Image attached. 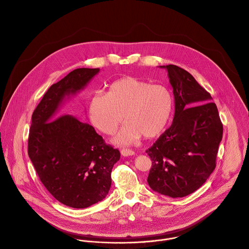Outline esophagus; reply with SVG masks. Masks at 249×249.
Wrapping results in <instances>:
<instances>
[{"mask_svg":"<svg viewBox=\"0 0 249 249\" xmlns=\"http://www.w3.org/2000/svg\"><path fill=\"white\" fill-rule=\"evenodd\" d=\"M121 154H122V156H124V157H130V156L135 155V153H134L133 151L129 150V149H123V150L121 151Z\"/></svg>","mask_w":249,"mask_h":249,"instance_id":"esophagus-1","label":"esophagus"}]
</instances>
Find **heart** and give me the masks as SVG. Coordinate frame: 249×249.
<instances>
[{"label": "heart", "instance_id": "1", "mask_svg": "<svg viewBox=\"0 0 249 249\" xmlns=\"http://www.w3.org/2000/svg\"><path fill=\"white\" fill-rule=\"evenodd\" d=\"M171 90L135 77H124L111 84L106 93H95L89 103L91 124L104 134H113L123 119L126 122L113 142L128 146L141 136L150 139L165 129L173 112Z\"/></svg>", "mask_w": 249, "mask_h": 249}]
</instances>
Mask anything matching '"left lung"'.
Masks as SVG:
<instances>
[{"instance_id": "1", "label": "left lung", "mask_w": 249, "mask_h": 249, "mask_svg": "<svg viewBox=\"0 0 249 249\" xmlns=\"http://www.w3.org/2000/svg\"><path fill=\"white\" fill-rule=\"evenodd\" d=\"M175 97L171 126L146 151L150 187L172 198L200 188L215 168L223 125L211 94L183 69L162 66Z\"/></svg>"}]
</instances>
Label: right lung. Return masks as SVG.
<instances>
[{
    "mask_svg": "<svg viewBox=\"0 0 249 249\" xmlns=\"http://www.w3.org/2000/svg\"><path fill=\"white\" fill-rule=\"evenodd\" d=\"M99 69H77L53 84L32 116L28 154L46 189L62 204L88 208L102 201L120 152L87 123L57 113L65 99L83 89Z\"/></svg>",
    "mask_w": 249,
    "mask_h": 249,
    "instance_id": "obj_1",
    "label": "right lung"
}]
</instances>
